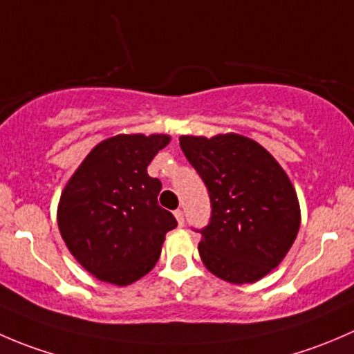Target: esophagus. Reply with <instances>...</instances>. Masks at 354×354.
Listing matches in <instances>:
<instances>
[{
    "mask_svg": "<svg viewBox=\"0 0 354 354\" xmlns=\"http://www.w3.org/2000/svg\"><path fill=\"white\" fill-rule=\"evenodd\" d=\"M174 217H176V221H178V224H180V226H183L185 224V216H183V210H174Z\"/></svg>",
    "mask_w": 354,
    "mask_h": 354,
    "instance_id": "1",
    "label": "esophagus"
}]
</instances>
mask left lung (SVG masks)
<instances>
[{
    "mask_svg": "<svg viewBox=\"0 0 354 354\" xmlns=\"http://www.w3.org/2000/svg\"><path fill=\"white\" fill-rule=\"evenodd\" d=\"M180 147L212 207L209 224L197 230L203 266L233 284L262 279L286 257L299 230V203L288 174L243 135H183Z\"/></svg>",
    "mask_w": 354,
    "mask_h": 354,
    "instance_id": "obj_1",
    "label": "left lung"
}]
</instances>
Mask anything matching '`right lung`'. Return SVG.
I'll return each instance as SVG.
<instances>
[{"label": "right lung", "mask_w": 354, "mask_h": 354, "mask_svg": "<svg viewBox=\"0 0 354 354\" xmlns=\"http://www.w3.org/2000/svg\"><path fill=\"white\" fill-rule=\"evenodd\" d=\"M167 135H116L95 145L66 183L58 205L63 240L85 270L127 286L159 260L167 231L178 226L157 203L160 181L147 166Z\"/></svg>", "instance_id": "right-lung-1"}]
</instances>
